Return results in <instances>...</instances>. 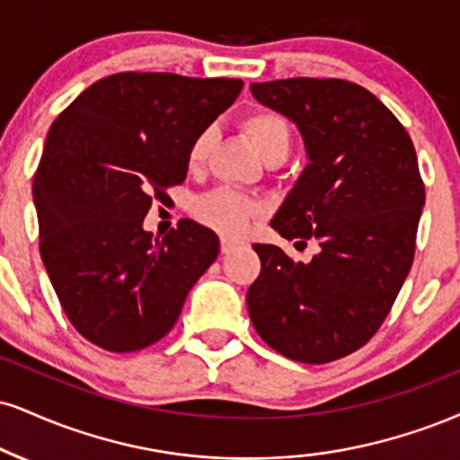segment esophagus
<instances>
[{
    "label": "esophagus",
    "mask_w": 460,
    "mask_h": 460,
    "mask_svg": "<svg viewBox=\"0 0 460 460\" xmlns=\"http://www.w3.org/2000/svg\"><path fill=\"white\" fill-rule=\"evenodd\" d=\"M240 246H242L240 240H231V237H223V240H220V252L223 254H231Z\"/></svg>",
    "instance_id": "obj_1"
}]
</instances>
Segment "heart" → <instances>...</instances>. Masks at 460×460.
I'll use <instances>...</instances> for the list:
<instances>
[{"label":"heart","mask_w":460,"mask_h":460,"mask_svg":"<svg viewBox=\"0 0 460 460\" xmlns=\"http://www.w3.org/2000/svg\"><path fill=\"white\" fill-rule=\"evenodd\" d=\"M242 130L251 137L268 164H280L291 152V124L283 113L274 109L254 107L240 118ZM216 143V130L212 126L197 132L188 147V167L199 171L206 167L209 154ZM259 212V206L242 192L231 188H218L195 199L192 214L199 223L212 226L225 235H237L244 231L251 218Z\"/></svg>","instance_id":"1"}]
</instances>
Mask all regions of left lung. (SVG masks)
Here are the masks:
<instances>
[{
	"label": "left lung",
	"instance_id": "obj_1",
	"mask_svg": "<svg viewBox=\"0 0 460 460\" xmlns=\"http://www.w3.org/2000/svg\"><path fill=\"white\" fill-rule=\"evenodd\" d=\"M251 92L296 121L308 154L272 226L296 244L314 240L319 252L302 263L254 244L261 272L248 289V313L285 358L332 362L373 339L411 270L424 206L416 147L358 83L297 76L252 83Z\"/></svg>",
	"mask_w": 460,
	"mask_h": 460
}]
</instances>
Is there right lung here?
<instances>
[{
  "instance_id": "1",
  "label": "right lung",
  "mask_w": 460,
  "mask_h": 460,
  "mask_svg": "<svg viewBox=\"0 0 460 460\" xmlns=\"http://www.w3.org/2000/svg\"><path fill=\"white\" fill-rule=\"evenodd\" d=\"M240 79L118 72L81 92L34 175L40 257L66 317L101 349L130 353L169 334L218 235L181 220L143 229L152 201L188 173V147L242 92Z\"/></svg>"
}]
</instances>
